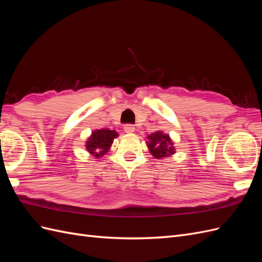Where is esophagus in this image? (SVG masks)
<instances>
[{"label":"esophagus","instance_id":"esophagus-1","mask_svg":"<svg viewBox=\"0 0 262 262\" xmlns=\"http://www.w3.org/2000/svg\"><path fill=\"white\" fill-rule=\"evenodd\" d=\"M123 130H124L125 133H133L134 130H136V128H134L132 124H125L123 126Z\"/></svg>","mask_w":262,"mask_h":262}]
</instances>
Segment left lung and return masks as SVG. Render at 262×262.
Returning a JSON list of instances; mask_svg holds the SVG:
<instances>
[{
    "instance_id": "8db88e82",
    "label": "left lung",
    "mask_w": 262,
    "mask_h": 262,
    "mask_svg": "<svg viewBox=\"0 0 262 262\" xmlns=\"http://www.w3.org/2000/svg\"><path fill=\"white\" fill-rule=\"evenodd\" d=\"M147 140L146 145L149 149V153L155 158L168 157L176 152L170 137L162 131H156L149 134L147 136Z\"/></svg>"
}]
</instances>
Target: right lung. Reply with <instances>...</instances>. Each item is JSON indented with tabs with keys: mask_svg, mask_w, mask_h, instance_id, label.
<instances>
[{
	"mask_svg": "<svg viewBox=\"0 0 262 262\" xmlns=\"http://www.w3.org/2000/svg\"><path fill=\"white\" fill-rule=\"evenodd\" d=\"M117 137L118 133L115 130L98 129L93 131L85 144L87 152L95 158L102 157L110 149V146Z\"/></svg>",
	"mask_w": 262,
	"mask_h": 262,
	"instance_id": "1",
	"label": "right lung"
}]
</instances>
